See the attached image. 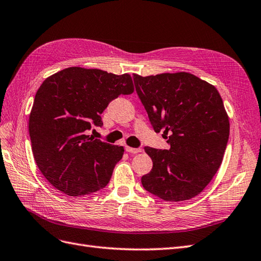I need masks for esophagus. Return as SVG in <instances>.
I'll return each instance as SVG.
<instances>
[{
  "label": "esophagus",
  "instance_id": "obj_1",
  "mask_svg": "<svg viewBox=\"0 0 261 261\" xmlns=\"http://www.w3.org/2000/svg\"><path fill=\"white\" fill-rule=\"evenodd\" d=\"M125 151L128 153L136 154L139 152H142V148H136V147H130V146H125Z\"/></svg>",
  "mask_w": 261,
  "mask_h": 261
}]
</instances>
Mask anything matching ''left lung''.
I'll return each instance as SVG.
<instances>
[{
  "label": "left lung",
  "instance_id": "left-lung-1",
  "mask_svg": "<svg viewBox=\"0 0 261 261\" xmlns=\"http://www.w3.org/2000/svg\"><path fill=\"white\" fill-rule=\"evenodd\" d=\"M133 80L155 132L169 135V150L145 147L153 167L141 178L144 189L170 202L198 196L220 168L229 136L218 89L187 72Z\"/></svg>",
  "mask_w": 261,
  "mask_h": 261
}]
</instances>
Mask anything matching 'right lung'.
Returning a JSON list of instances; mask_svg holds the SVG:
<instances>
[{
  "label": "right lung",
  "instance_id": "add662e5",
  "mask_svg": "<svg viewBox=\"0 0 261 261\" xmlns=\"http://www.w3.org/2000/svg\"><path fill=\"white\" fill-rule=\"evenodd\" d=\"M135 91L129 74L80 66L47 77L29 115L33 154L41 174L65 195L80 197L109 182L124 148L86 135L101 126L100 115L119 95Z\"/></svg>",
  "mask_w": 261,
  "mask_h": 261
}]
</instances>
